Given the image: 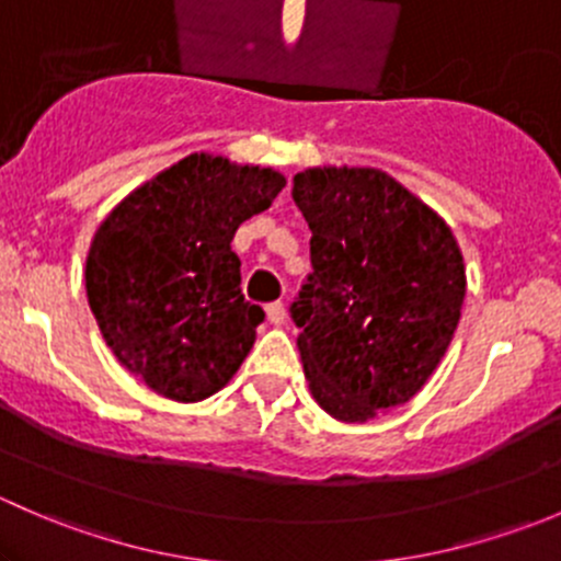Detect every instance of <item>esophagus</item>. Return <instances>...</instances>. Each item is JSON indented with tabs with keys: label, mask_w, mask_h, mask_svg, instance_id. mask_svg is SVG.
<instances>
[{
	"label": "esophagus",
	"mask_w": 561,
	"mask_h": 561,
	"mask_svg": "<svg viewBox=\"0 0 561 561\" xmlns=\"http://www.w3.org/2000/svg\"><path fill=\"white\" fill-rule=\"evenodd\" d=\"M265 317H268L271 325H285V320H287L285 304H282V301L268 304V307H265Z\"/></svg>",
	"instance_id": "esophagus-1"
}]
</instances>
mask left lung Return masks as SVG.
<instances>
[{
    "mask_svg": "<svg viewBox=\"0 0 561 561\" xmlns=\"http://www.w3.org/2000/svg\"><path fill=\"white\" fill-rule=\"evenodd\" d=\"M293 201L312 230V274L293 304L314 401L366 423L434 375L461 320L467 268L454 230L380 168H307Z\"/></svg>",
    "mask_w": 561,
    "mask_h": 561,
    "instance_id": "8db88e82",
    "label": "left lung"
}]
</instances>
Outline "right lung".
Returning a JSON list of instances; mask_svg holds the SVG:
<instances>
[{"label": "right lung", "instance_id": "1", "mask_svg": "<svg viewBox=\"0 0 561 561\" xmlns=\"http://www.w3.org/2000/svg\"><path fill=\"white\" fill-rule=\"evenodd\" d=\"M282 186L274 168L195 151L100 222L87 254L89 307L118 364L154 393L203 401L244 364L265 314L241 296L230 241Z\"/></svg>", "mask_w": 561, "mask_h": 561}]
</instances>
